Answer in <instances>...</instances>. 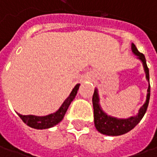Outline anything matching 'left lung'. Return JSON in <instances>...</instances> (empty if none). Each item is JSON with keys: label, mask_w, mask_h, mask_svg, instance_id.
<instances>
[{"label": "left lung", "mask_w": 157, "mask_h": 157, "mask_svg": "<svg viewBox=\"0 0 157 157\" xmlns=\"http://www.w3.org/2000/svg\"><path fill=\"white\" fill-rule=\"evenodd\" d=\"M132 51L143 63V67L146 72V78L149 82V72H148V65L146 63V58L144 57V55L137 50L136 46L134 44H132ZM149 98H150V85L148 86V88L147 100L145 104L140 108L138 114L136 116L130 117L128 119H116V118L108 116L102 111L99 104L98 92H97V89H95L94 94L93 95V105H94V125H95L96 129L103 135L113 136H121V135H124L129 132L130 130L133 129L136 125L141 121L142 117L144 116L148 108Z\"/></svg>", "instance_id": "8db88e82"}]
</instances>
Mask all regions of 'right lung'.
I'll return each mask as SVG.
<instances>
[{
	"instance_id": "add662e5",
	"label": "right lung",
	"mask_w": 157,
	"mask_h": 157,
	"mask_svg": "<svg viewBox=\"0 0 157 157\" xmlns=\"http://www.w3.org/2000/svg\"><path fill=\"white\" fill-rule=\"evenodd\" d=\"M79 87V84L76 85V86L73 88L71 93L69 95V97L64 100L60 108L57 110L56 113L46 115V116H35V115H21L18 113L19 117L22 120L24 123H26L30 128H36V129H45V128H50L53 126L59 123L67 111L70 104L71 101L74 100L76 94L78 93V90Z\"/></svg>"
}]
</instances>
